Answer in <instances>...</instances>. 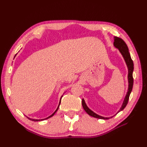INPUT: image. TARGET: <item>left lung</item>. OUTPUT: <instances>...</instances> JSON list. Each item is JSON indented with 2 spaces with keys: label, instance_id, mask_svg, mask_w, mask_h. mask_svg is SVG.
<instances>
[{
  "label": "left lung",
  "instance_id": "obj_1",
  "mask_svg": "<svg viewBox=\"0 0 147 147\" xmlns=\"http://www.w3.org/2000/svg\"><path fill=\"white\" fill-rule=\"evenodd\" d=\"M113 45L115 47L118 49L119 52L121 53V54L122 55L123 57H124V61H125L126 64V65L127 66V68H128V75H127L128 83H129L128 91L126 93V95L125 98H124V100L123 101V103L122 104L121 107L120 108L119 110L117 112V113H118L119 112H121V110H123L124 108L126 107V106L127 104L129 98L130 94H131V92L132 90L133 83H134V79H133V77H132L133 70H134V63H133V61L131 59L130 53H129V52L128 47L126 44V43L124 42V41L123 39H121V38L117 37H115ZM82 106H83L84 110H85V112L89 115H90V116H91L92 117L99 118V119H109V118H111L112 117H110V118L103 117L100 116V115H99L95 113L94 112H92L91 110H90L88 107V106L86 105L85 102H84V100L83 99H82Z\"/></svg>",
  "mask_w": 147,
  "mask_h": 147
}]
</instances>
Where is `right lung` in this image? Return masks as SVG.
<instances>
[{
    "mask_svg": "<svg viewBox=\"0 0 147 147\" xmlns=\"http://www.w3.org/2000/svg\"><path fill=\"white\" fill-rule=\"evenodd\" d=\"M62 97H63V96H61V99H60V101H59V105H58V107H57V109L55 110V112L53 113L51 115H50V117H47V118H45V119H32V118H28V119H29L30 120H31V121H43V120H44V119H48V118H51V117H53V115H54L55 114V113L57 112V110H58V109H59V105H60V104H61V98H62Z\"/></svg>",
    "mask_w": 147,
    "mask_h": 147,
    "instance_id": "1",
    "label": "right lung"
}]
</instances>
